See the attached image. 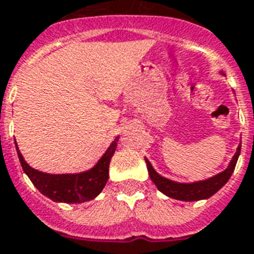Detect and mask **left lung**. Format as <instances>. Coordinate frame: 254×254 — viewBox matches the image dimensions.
<instances>
[{"mask_svg":"<svg viewBox=\"0 0 254 254\" xmlns=\"http://www.w3.org/2000/svg\"><path fill=\"white\" fill-rule=\"evenodd\" d=\"M240 151H241V145L236 151L235 156L232 159L231 164L227 170L221 172V174L216 175L213 178L208 179V180H202V182L190 183V184H183V183H175L172 180H168L166 178H162L160 175L155 172V170L151 166V163L145 159L147 163V168H148V174L151 180L155 183V186L158 187V190L167 194L168 197L176 198V200H183V201H196V200H202V198L211 197L212 194H215L220 188L225 186V183L229 180V178L235 171L236 163L239 159Z\"/></svg>","mask_w":254,"mask_h":254,"instance_id":"left-lung-1","label":"left lung"}]
</instances>
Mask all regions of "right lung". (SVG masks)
Returning a JSON list of instances; mask_svg holds the SVG:
<instances>
[{
	"label": "right lung",
	"instance_id": "right-lung-1",
	"mask_svg": "<svg viewBox=\"0 0 254 254\" xmlns=\"http://www.w3.org/2000/svg\"><path fill=\"white\" fill-rule=\"evenodd\" d=\"M118 137L111 143L106 154L102 156L96 166L87 172L75 175H50L31 168L17 148L19 162L23 172L29 176L31 183L42 194L60 202H84L92 200L102 192L109 180L110 160L117 148ZM17 145V143H15Z\"/></svg>",
	"mask_w": 254,
	"mask_h": 254
}]
</instances>
